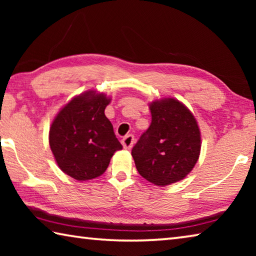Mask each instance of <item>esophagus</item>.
I'll return each instance as SVG.
<instances>
[{
    "mask_svg": "<svg viewBox=\"0 0 256 256\" xmlns=\"http://www.w3.org/2000/svg\"><path fill=\"white\" fill-rule=\"evenodd\" d=\"M122 144L124 146V149L130 150L132 148L134 144V136H132V134H128V136H125L122 138Z\"/></svg>",
    "mask_w": 256,
    "mask_h": 256,
    "instance_id": "1",
    "label": "esophagus"
}]
</instances>
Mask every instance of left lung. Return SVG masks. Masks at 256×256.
Instances as JSON below:
<instances>
[{
	"mask_svg": "<svg viewBox=\"0 0 256 256\" xmlns=\"http://www.w3.org/2000/svg\"><path fill=\"white\" fill-rule=\"evenodd\" d=\"M151 124L132 149L144 178L158 186L183 180L200 156L201 134L196 120L183 104L164 98L150 104Z\"/></svg>",
	"mask_w": 256,
	"mask_h": 256,
	"instance_id": "1",
	"label": "left lung"
}]
</instances>
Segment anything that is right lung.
<instances>
[{
	"instance_id": "1",
	"label": "right lung",
	"mask_w": 256,
	"mask_h": 256,
	"mask_svg": "<svg viewBox=\"0 0 256 256\" xmlns=\"http://www.w3.org/2000/svg\"><path fill=\"white\" fill-rule=\"evenodd\" d=\"M110 99L94 90L66 104L50 128V146L58 167L78 180H89L107 170L123 148L105 116Z\"/></svg>"
}]
</instances>
